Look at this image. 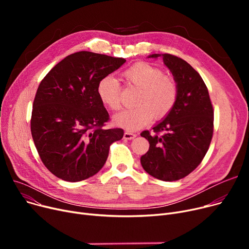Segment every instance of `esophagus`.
I'll list each match as a JSON object with an SVG mask.
<instances>
[{"instance_id": "esophagus-1", "label": "esophagus", "mask_w": 249, "mask_h": 249, "mask_svg": "<svg viewBox=\"0 0 249 249\" xmlns=\"http://www.w3.org/2000/svg\"><path fill=\"white\" fill-rule=\"evenodd\" d=\"M136 137V134L130 132V131H126L124 133V139H127V140H131V139H134Z\"/></svg>"}]
</instances>
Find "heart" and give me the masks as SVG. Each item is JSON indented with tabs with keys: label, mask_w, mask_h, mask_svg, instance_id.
<instances>
[{
	"label": "heart",
	"mask_w": 249,
	"mask_h": 249,
	"mask_svg": "<svg viewBox=\"0 0 249 249\" xmlns=\"http://www.w3.org/2000/svg\"><path fill=\"white\" fill-rule=\"evenodd\" d=\"M125 81L140 91L136 99L137 107L117 114L113 122L128 131L146 126L155 117L162 119L171 113L178 98V87L175 78L145 61L131 65L123 72ZM121 87L113 75H105L98 82L97 95L105 107L112 111L121 108Z\"/></svg>",
	"instance_id": "heart-1"
}]
</instances>
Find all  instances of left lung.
<instances>
[{"label":"left lung","mask_w":249,"mask_h":249,"mask_svg":"<svg viewBox=\"0 0 249 249\" xmlns=\"http://www.w3.org/2000/svg\"><path fill=\"white\" fill-rule=\"evenodd\" d=\"M162 56L178 87L174 110L163 121L140 135L149 142L148 151L141 156L144 171L155 178L174 181L190 175L205 158L214 131V110L208 89L197 71L176 55Z\"/></svg>","instance_id":"8db88e82"}]
</instances>
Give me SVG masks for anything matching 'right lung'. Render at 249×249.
<instances>
[{"mask_svg": "<svg viewBox=\"0 0 249 249\" xmlns=\"http://www.w3.org/2000/svg\"><path fill=\"white\" fill-rule=\"evenodd\" d=\"M126 59L89 51L58 62L39 85L31 115V134L48 171L67 181L96 175L123 129H104L110 117L97 95L98 82Z\"/></svg>", "mask_w": 249, "mask_h": 249, "instance_id": "right-lung-1", "label": "right lung"}]
</instances>
